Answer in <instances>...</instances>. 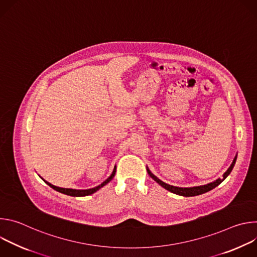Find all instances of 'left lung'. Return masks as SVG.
<instances>
[{"mask_svg": "<svg viewBox=\"0 0 257 257\" xmlns=\"http://www.w3.org/2000/svg\"><path fill=\"white\" fill-rule=\"evenodd\" d=\"M236 160H237V157H235L232 165L230 166V168L227 170V172L223 175V178L222 179H217L215 180L214 182H211L209 183V184H206V185H202V186H196V187H190V188H182V187H176V186H172V185H169V184H166L165 182L161 181L159 178H157L149 169H148V173L149 175L157 182L159 183V184L164 187L165 189L171 191L172 193H175V194H178V195H181V196H186V197H189V196H196V195H200V194H203L205 192H208L210 191L211 189L215 188L217 185L221 184V183L229 176V174L231 173V171L233 170L234 166H235V163H236Z\"/></svg>", "mask_w": 257, "mask_h": 257, "instance_id": "1", "label": "left lung"}]
</instances>
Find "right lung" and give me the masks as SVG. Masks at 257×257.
Here are the masks:
<instances>
[{"label":"right lung","mask_w":257,"mask_h":257,"mask_svg":"<svg viewBox=\"0 0 257 257\" xmlns=\"http://www.w3.org/2000/svg\"><path fill=\"white\" fill-rule=\"evenodd\" d=\"M115 174H116V167L114 168V171H113V173H112V175L109 176L104 182H102L100 185H98V186H96V187H94V188H91V189H86V190H75V189H68V188H61V187H57V186H54V185H52L51 183H49V182H47L46 181V183L47 184L50 186V187H52L53 189H55L56 191H59V192H61V193H63V194H66V195H70V196H76V197H80V196H86V195H90V194H92V193H94L95 191H97L99 188H101L102 186H104L105 184H107V183L111 181L113 178H114V176H115Z\"/></svg>","instance_id":"right-lung-1"}]
</instances>
